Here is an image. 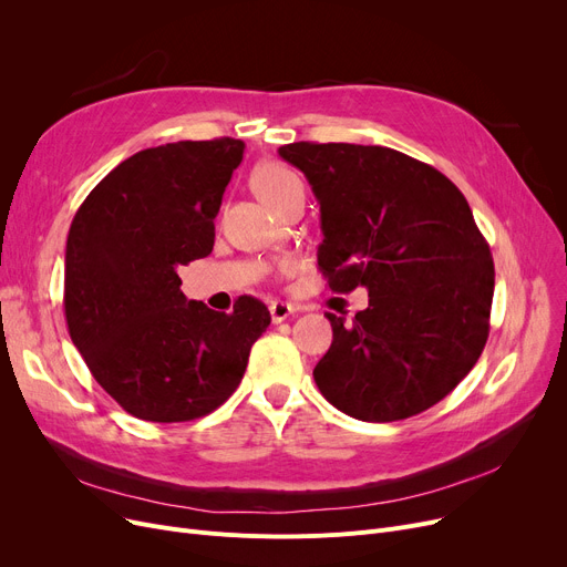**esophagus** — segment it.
<instances>
[{
    "label": "esophagus",
    "mask_w": 567,
    "mask_h": 567,
    "mask_svg": "<svg viewBox=\"0 0 567 567\" xmlns=\"http://www.w3.org/2000/svg\"><path fill=\"white\" fill-rule=\"evenodd\" d=\"M268 312H271V321L274 323H280V321H285L293 312V308L289 303H285V301H274L271 306H268Z\"/></svg>",
    "instance_id": "1"
}]
</instances>
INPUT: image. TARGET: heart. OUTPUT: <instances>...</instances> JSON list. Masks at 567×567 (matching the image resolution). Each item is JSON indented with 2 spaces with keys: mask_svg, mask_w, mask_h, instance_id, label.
<instances>
[{
  "mask_svg": "<svg viewBox=\"0 0 567 567\" xmlns=\"http://www.w3.org/2000/svg\"><path fill=\"white\" fill-rule=\"evenodd\" d=\"M252 186L257 195L264 199V204L271 206L274 212H280V208L293 197H306V186L301 182V176L291 167L276 161L264 163L255 169Z\"/></svg>",
  "mask_w": 567,
  "mask_h": 567,
  "instance_id": "obj_1",
  "label": "heart"
}]
</instances>
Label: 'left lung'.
<instances>
[{
  "label": "left lung",
  "mask_w": 567,
  "mask_h": 567,
  "mask_svg": "<svg viewBox=\"0 0 567 567\" xmlns=\"http://www.w3.org/2000/svg\"><path fill=\"white\" fill-rule=\"evenodd\" d=\"M321 212L317 264L338 293L365 287L353 321L326 312L333 344L315 368L321 395L351 419L393 423L434 406L481 359L494 261L460 188L389 146L293 142Z\"/></svg>",
  "instance_id": "1"
}]
</instances>
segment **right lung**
Segmentation results:
<instances>
[{"label":"right lung","mask_w":567,"mask_h":567,"mask_svg":"<svg viewBox=\"0 0 567 567\" xmlns=\"http://www.w3.org/2000/svg\"><path fill=\"white\" fill-rule=\"evenodd\" d=\"M246 144L172 142L118 163L86 195L66 241L69 333L103 391L135 419L186 423L241 383L271 315L188 301L176 268L214 250L223 193Z\"/></svg>","instance_id":"add662e5"}]
</instances>
